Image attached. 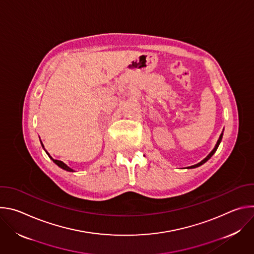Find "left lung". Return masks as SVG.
<instances>
[{
    "label": "left lung",
    "instance_id": "8db88e82",
    "mask_svg": "<svg viewBox=\"0 0 254 254\" xmlns=\"http://www.w3.org/2000/svg\"><path fill=\"white\" fill-rule=\"evenodd\" d=\"M222 135H223V133H221V135H220V137H219V139H218V141H217V143H216V146H215V148H214V150L203 160V161H201L199 164H197V165H194V166H191V167H188L189 169H193V168H197V167H199V166H201V165H203L204 163H206L213 155H214V153L216 152V150H217V148H218V146H219V143H220V141H221V139H222Z\"/></svg>",
    "mask_w": 254,
    "mask_h": 254
}]
</instances>
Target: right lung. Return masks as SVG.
I'll return each mask as SVG.
<instances>
[{"label":"right lung","instance_id":"add662e5","mask_svg":"<svg viewBox=\"0 0 254 254\" xmlns=\"http://www.w3.org/2000/svg\"><path fill=\"white\" fill-rule=\"evenodd\" d=\"M41 143H42V142H41ZM42 147H44L43 144H42ZM46 153H47V152H46ZM47 155L49 156V154H48V153H47ZM49 158H51V157L49 156ZM51 160H52V161H53V162H54V163H55L57 166H59L60 168H62L63 170H66V171H68V172H73V170H72L71 168H69L67 165H65L63 162H61V161H58V160H54V159H52V158H51Z\"/></svg>","mask_w":254,"mask_h":254}]
</instances>
